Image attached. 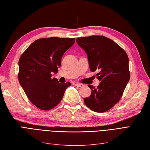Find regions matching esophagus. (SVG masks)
Wrapping results in <instances>:
<instances>
[{
    "label": "esophagus",
    "mask_w": 150,
    "mask_h": 150,
    "mask_svg": "<svg viewBox=\"0 0 150 150\" xmlns=\"http://www.w3.org/2000/svg\"><path fill=\"white\" fill-rule=\"evenodd\" d=\"M75 85H76V86H78V87H82V86H84V85H83V84L79 83H76L75 84Z\"/></svg>",
    "instance_id": "esophagus-1"
}]
</instances>
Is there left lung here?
Masks as SVG:
<instances>
[{"mask_svg": "<svg viewBox=\"0 0 150 150\" xmlns=\"http://www.w3.org/2000/svg\"><path fill=\"white\" fill-rule=\"evenodd\" d=\"M78 45L85 51L92 72L97 71L100 81L92 90L84 103L91 110L104 112L118 103L130 79L129 57L112 40L104 36L92 35L76 39Z\"/></svg>", "mask_w": 150, "mask_h": 150, "instance_id": "1", "label": "left lung"}]
</instances>
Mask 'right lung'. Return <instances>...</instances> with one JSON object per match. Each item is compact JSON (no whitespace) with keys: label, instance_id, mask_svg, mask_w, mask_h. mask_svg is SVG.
I'll list each match as a JSON object with an SVG mask.
<instances>
[{"label":"right lung","instance_id":"right-lung-1","mask_svg":"<svg viewBox=\"0 0 150 150\" xmlns=\"http://www.w3.org/2000/svg\"><path fill=\"white\" fill-rule=\"evenodd\" d=\"M75 38L52 37L33 42L20 58L18 80L31 103L41 110H50L60 103L71 83H60L52 78L57 73L64 53Z\"/></svg>","mask_w":150,"mask_h":150}]
</instances>
